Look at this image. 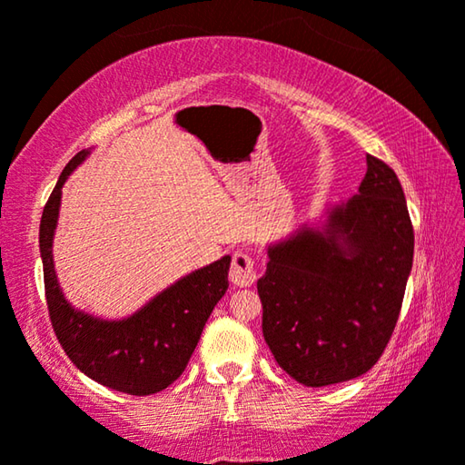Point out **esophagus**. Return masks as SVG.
<instances>
[{"label":"esophagus","instance_id":"1","mask_svg":"<svg viewBox=\"0 0 465 465\" xmlns=\"http://www.w3.org/2000/svg\"><path fill=\"white\" fill-rule=\"evenodd\" d=\"M255 260L252 253L247 252H237L232 255L231 263V281L237 284V287H249V284L255 282Z\"/></svg>","mask_w":465,"mask_h":465}]
</instances>
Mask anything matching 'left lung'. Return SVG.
Listing matches in <instances>:
<instances>
[{
    "mask_svg": "<svg viewBox=\"0 0 465 465\" xmlns=\"http://www.w3.org/2000/svg\"><path fill=\"white\" fill-rule=\"evenodd\" d=\"M357 195L268 247L257 292L262 331L284 372L305 387L366 374L387 349L413 262V226L397 174L366 155Z\"/></svg>",
    "mask_w": 465,
    "mask_h": 465,
    "instance_id": "obj_1",
    "label": "left lung"
}]
</instances>
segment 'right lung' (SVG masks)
Returning a JSON list of instances; mask_svg holds the SVG:
<instances>
[{
  "label": "right lung",
  "instance_id": "obj_1",
  "mask_svg": "<svg viewBox=\"0 0 465 465\" xmlns=\"http://www.w3.org/2000/svg\"><path fill=\"white\" fill-rule=\"evenodd\" d=\"M87 153L83 149L66 163L43 208L39 247L49 320L62 349L83 374L128 395H152L173 384L187 368L213 305L228 289L231 255L181 278L120 322L73 310L55 278L52 241L64 183Z\"/></svg>",
  "mask_w": 465,
  "mask_h": 465
}]
</instances>
